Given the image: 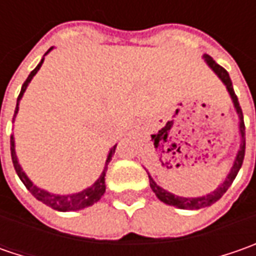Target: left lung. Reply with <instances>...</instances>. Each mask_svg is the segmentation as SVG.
Returning a JSON list of instances; mask_svg holds the SVG:
<instances>
[{
  "instance_id": "8db88e82",
  "label": "left lung",
  "mask_w": 256,
  "mask_h": 256,
  "mask_svg": "<svg viewBox=\"0 0 256 256\" xmlns=\"http://www.w3.org/2000/svg\"><path fill=\"white\" fill-rule=\"evenodd\" d=\"M204 61L206 62V65L211 68L214 71V74L216 75L220 80L222 81V84L225 85L226 91L231 96V101L234 104V110L238 115V132H240V148H238V152L235 155V160H234V164H232L231 170L228 172L226 178L224 180L221 185L216 186V190H214L210 194L206 195H202V196H194V198H190V196H178L172 192H168L166 190H164L162 186H160L156 182L154 181V178L150 175L148 172V176H150V186L154 191V194L156 195V198L160 201H162L164 204L166 205H172L175 208H180V210H201V208H206V206H211L212 204L218 201L221 198L222 195L225 192L228 191V188L231 186V184L235 180V176L238 175V172L241 170L242 162H244V156H245V124H244V115H242L241 105L238 102V98L235 95V91H234V86H232V81L230 78V74L226 72V70H224L221 65H218L214 60H212L210 55L204 54L202 55Z\"/></svg>"
}]
</instances>
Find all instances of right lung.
<instances>
[{"mask_svg": "<svg viewBox=\"0 0 256 256\" xmlns=\"http://www.w3.org/2000/svg\"><path fill=\"white\" fill-rule=\"evenodd\" d=\"M52 48H54V46H51V48L45 52V55L48 54L50 51H52ZM44 56H42V60L40 61V64L35 66L34 71H31V74L28 75V78L25 80V82L22 84L21 92H20L18 98H16V106H15L12 122H14L16 114H18V110H20V102H21V100H22V96H24L25 90L28 88V85H30V82H31V80L35 76V74L40 71L41 65H42V62H44ZM115 148H116V144H115L112 148L110 150V152H108V155H106L105 166H104V171L101 172L100 178L94 182L91 186L85 188V190H82V191L75 192V194L60 195V194H52V192L45 191V190H42V188H38L36 185H34V182L28 178V175L22 171V166L20 165L18 156H16V152H15V138H14V135H11V158H12V164H14V168H15V172H16V175L20 176V180H21L22 184L26 186V190L31 192L38 201H41L42 204H45V205L51 206V208L55 210V211H61V212L80 211V210H84V208L91 206V205H94L95 202H98L100 200H101V196L105 194V188H106V186H105V172H106V170H108V164L111 162V160H112L114 154H115Z\"/></svg>", "mask_w": 256, "mask_h": 256, "instance_id": "add662e5", "label": "right lung"}]
</instances>
